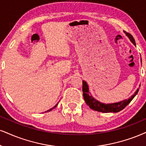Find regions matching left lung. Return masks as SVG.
I'll use <instances>...</instances> for the list:
<instances>
[{"label": "left lung", "mask_w": 146, "mask_h": 146, "mask_svg": "<svg viewBox=\"0 0 146 146\" xmlns=\"http://www.w3.org/2000/svg\"><path fill=\"white\" fill-rule=\"evenodd\" d=\"M124 32H125V35L127 36V37L129 38V39L131 40V42H132L135 46H136L135 41V39L133 38V36L125 31H124ZM138 91H139V89H137V91L135 92L134 94L132 96H131L129 99H127V100H124L123 101H120V102H116V103L104 104L100 102V101L97 100L96 99L93 98L89 92V86H88L87 82L84 81V80H82V92H83L84 100L85 101L86 104L89 106L90 108L93 110L101 111V112L104 113H116L121 111L122 110L125 108L126 106L128 105L131 101H132L133 99L135 98V96L137 94Z\"/></svg>", "instance_id": "1"}]
</instances>
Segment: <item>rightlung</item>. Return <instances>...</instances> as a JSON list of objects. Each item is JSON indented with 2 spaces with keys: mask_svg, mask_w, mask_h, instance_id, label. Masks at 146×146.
<instances>
[{
  "mask_svg": "<svg viewBox=\"0 0 146 146\" xmlns=\"http://www.w3.org/2000/svg\"><path fill=\"white\" fill-rule=\"evenodd\" d=\"M57 105H58V103H57V104H56V105H55V106H54V107H53V108H51V109H49V110H47V111H45V112H48V111H51L52 110H53V109H54V108H56L57 107Z\"/></svg>",
  "mask_w": 146,
  "mask_h": 146,
  "instance_id": "add662e5",
  "label": "right lung"
}]
</instances>
